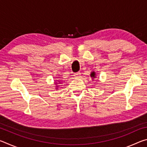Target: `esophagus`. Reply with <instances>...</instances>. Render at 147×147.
I'll return each instance as SVG.
<instances>
[{
    "instance_id": "esophagus-1",
    "label": "esophagus",
    "mask_w": 147,
    "mask_h": 147,
    "mask_svg": "<svg viewBox=\"0 0 147 147\" xmlns=\"http://www.w3.org/2000/svg\"><path fill=\"white\" fill-rule=\"evenodd\" d=\"M81 75V73H76L74 74V78H80Z\"/></svg>"
}]
</instances>
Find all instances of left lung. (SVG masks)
I'll return each instance as SVG.
<instances>
[{
	"instance_id": "obj_1",
	"label": "left lung",
	"mask_w": 147,
	"mask_h": 147,
	"mask_svg": "<svg viewBox=\"0 0 147 147\" xmlns=\"http://www.w3.org/2000/svg\"><path fill=\"white\" fill-rule=\"evenodd\" d=\"M90 76L91 77V78H92V79H94V78H96V73H95V72H94V71H92L91 72V74H90Z\"/></svg>"
}]
</instances>
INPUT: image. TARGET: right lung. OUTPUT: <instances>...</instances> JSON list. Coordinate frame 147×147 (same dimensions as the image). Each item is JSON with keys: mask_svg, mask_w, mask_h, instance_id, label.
<instances>
[{"mask_svg": "<svg viewBox=\"0 0 147 147\" xmlns=\"http://www.w3.org/2000/svg\"><path fill=\"white\" fill-rule=\"evenodd\" d=\"M61 80H55V82H54V84H56V89H58V87H59V84H61Z\"/></svg>", "mask_w": 147, "mask_h": 147, "instance_id": "right-lung-1", "label": "right lung"}]
</instances>
